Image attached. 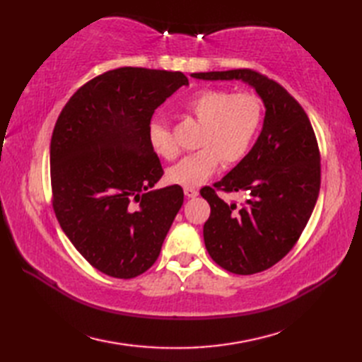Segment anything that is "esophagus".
I'll return each instance as SVG.
<instances>
[{
	"label": "esophagus",
	"instance_id": "34e87169",
	"mask_svg": "<svg viewBox=\"0 0 362 362\" xmlns=\"http://www.w3.org/2000/svg\"><path fill=\"white\" fill-rule=\"evenodd\" d=\"M184 194L187 196V198H196V196H198L199 193H198V190H196V189L185 187V189H184Z\"/></svg>",
	"mask_w": 362,
	"mask_h": 362
}]
</instances>
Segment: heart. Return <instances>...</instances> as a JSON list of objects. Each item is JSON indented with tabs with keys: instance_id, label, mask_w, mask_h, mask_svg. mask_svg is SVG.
I'll use <instances>...</instances> for the list:
<instances>
[{
	"instance_id": "obj_1",
	"label": "heart",
	"mask_w": 362,
	"mask_h": 362,
	"mask_svg": "<svg viewBox=\"0 0 362 362\" xmlns=\"http://www.w3.org/2000/svg\"><path fill=\"white\" fill-rule=\"evenodd\" d=\"M184 108L202 124L201 149L175 163L168 170V178L181 187H198L217 170L222 158L231 164L247 154L261 127L262 105L252 93L205 89L192 95ZM148 139L158 156H177L169 131L161 124H151Z\"/></svg>"
}]
</instances>
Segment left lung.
Returning a JSON list of instances; mask_svg holds the SVG:
<instances>
[{"mask_svg":"<svg viewBox=\"0 0 362 362\" xmlns=\"http://www.w3.org/2000/svg\"><path fill=\"white\" fill-rule=\"evenodd\" d=\"M204 81H243L266 108L261 133L234 169L214 184L246 192L226 204L211 187L201 190L211 213L204 225L208 254L235 275H254L286 257L308 223L320 190V156L308 116L267 76L249 69L192 74Z\"/></svg>","mask_w":362,"mask_h":362,"instance_id":"8db88e82","label":"left lung"}]
</instances>
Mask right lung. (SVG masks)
I'll list each match as a JSON object with an SVG mask.
<instances>
[{"label": "right lung", "mask_w": 362, "mask_h": 362, "mask_svg": "<svg viewBox=\"0 0 362 362\" xmlns=\"http://www.w3.org/2000/svg\"><path fill=\"white\" fill-rule=\"evenodd\" d=\"M182 72L117 68L86 83L52 131V205L63 233L108 276L136 278L157 261L184 192L163 177L148 131L180 87Z\"/></svg>", "instance_id": "add662e5"}]
</instances>
